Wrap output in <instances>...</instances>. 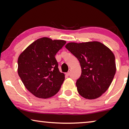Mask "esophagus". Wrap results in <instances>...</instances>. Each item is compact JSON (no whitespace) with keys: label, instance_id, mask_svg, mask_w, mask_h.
<instances>
[{"label":"esophagus","instance_id":"esophagus-1","mask_svg":"<svg viewBox=\"0 0 129 129\" xmlns=\"http://www.w3.org/2000/svg\"><path fill=\"white\" fill-rule=\"evenodd\" d=\"M70 72H71V70H69V71H68V73H66V76H69L70 74Z\"/></svg>","mask_w":129,"mask_h":129}]
</instances>
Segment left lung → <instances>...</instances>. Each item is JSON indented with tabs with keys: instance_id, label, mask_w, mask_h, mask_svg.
I'll list each match as a JSON object with an SVG mask.
<instances>
[{
	"instance_id": "8db88e82",
	"label": "left lung",
	"mask_w": 129,
	"mask_h": 129,
	"mask_svg": "<svg viewBox=\"0 0 129 129\" xmlns=\"http://www.w3.org/2000/svg\"><path fill=\"white\" fill-rule=\"evenodd\" d=\"M65 47L80 62L82 74L76 83L79 94L87 99L99 98L108 89L116 73L113 53L97 41L70 42Z\"/></svg>"
}]
</instances>
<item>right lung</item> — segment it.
<instances>
[{"mask_svg": "<svg viewBox=\"0 0 129 129\" xmlns=\"http://www.w3.org/2000/svg\"><path fill=\"white\" fill-rule=\"evenodd\" d=\"M63 40L42 38L30 44L19 56L17 72L23 83L38 98L55 95L64 80L55 55L66 44Z\"/></svg>", "mask_w": 129, "mask_h": 129, "instance_id": "obj_1", "label": "right lung"}]
</instances>
